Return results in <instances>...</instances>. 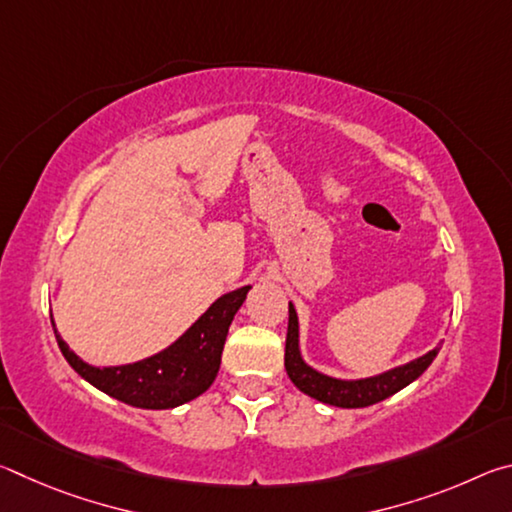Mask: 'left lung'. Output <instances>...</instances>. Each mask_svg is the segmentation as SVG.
Wrapping results in <instances>:
<instances>
[{
  "label": "left lung",
  "mask_w": 512,
  "mask_h": 512,
  "mask_svg": "<svg viewBox=\"0 0 512 512\" xmlns=\"http://www.w3.org/2000/svg\"><path fill=\"white\" fill-rule=\"evenodd\" d=\"M440 348H433L424 357L415 359L406 366L393 368L384 372V375L357 379V381H345L327 377L323 372L309 368L300 357L298 350V316L296 309L289 302V329H287V348H284V368L302 393L314 397L318 402L341 406V409H363V406L377 404L386 397L402 391L404 386H409L413 379H418L424 370L431 366V361L436 359Z\"/></svg>",
  "instance_id": "8db88e82"
}]
</instances>
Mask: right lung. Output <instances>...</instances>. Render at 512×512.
I'll return each mask as SVG.
<instances>
[{"mask_svg":"<svg viewBox=\"0 0 512 512\" xmlns=\"http://www.w3.org/2000/svg\"><path fill=\"white\" fill-rule=\"evenodd\" d=\"M248 291L250 287H241L225 293L167 350L144 361L128 363V366H90L67 348V343L56 332L54 320L51 325H54L58 348L69 366L99 391L137 409H173V406L194 400L212 386L221 366L228 327L239 307L244 305Z\"/></svg>","mask_w":512,"mask_h":512,"instance_id":"right-lung-1","label":"right lung"}]
</instances>
